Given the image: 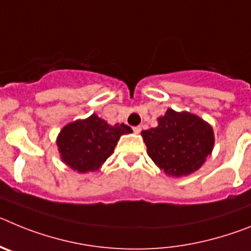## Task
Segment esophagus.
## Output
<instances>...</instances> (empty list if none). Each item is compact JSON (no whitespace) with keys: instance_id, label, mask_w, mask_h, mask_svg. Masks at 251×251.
Wrapping results in <instances>:
<instances>
[{"instance_id":"1","label":"esophagus","mask_w":251,"mask_h":251,"mask_svg":"<svg viewBox=\"0 0 251 251\" xmlns=\"http://www.w3.org/2000/svg\"><path fill=\"white\" fill-rule=\"evenodd\" d=\"M141 130H142L141 127H134V128H133V132L136 133V134H139V133H141Z\"/></svg>"}]
</instances>
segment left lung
Instances as JSON below:
<instances>
[{
  "instance_id": "8db88e82",
  "label": "left lung",
  "mask_w": 251,
  "mask_h": 251,
  "mask_svg": "<svg viewBox=\"0 0 251 251\" xmlns=\"http://www.w3.org/2000/svg\"><path fill=\"white\" fill-rule=\"evenodd\" d=\"M157 122V127L141 134L148 156L167 176L178 178L194 174L211 156L214 129L199 115L170 108Z\"/></svg>"
}]
</instances>
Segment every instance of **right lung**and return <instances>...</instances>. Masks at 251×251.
<instances>
[{
	"label": "right lung",
	"mask_w": 251,
	"mask_h": 251,
	"mask_svg": "<svg viewBox=\"0 0 251 251\" xmlns=\"http://www.w3.org/2000/svg\"><path fill=\"white\" fill-rule=\"evenodd\" d=\"M132 133L126 124H110L92 114L68 123L56 138L60 159L79 174L95 172L114 152L119 138Z\"/></svg>",
	"instance_id": "right-lung-1"
}]
</instances>
